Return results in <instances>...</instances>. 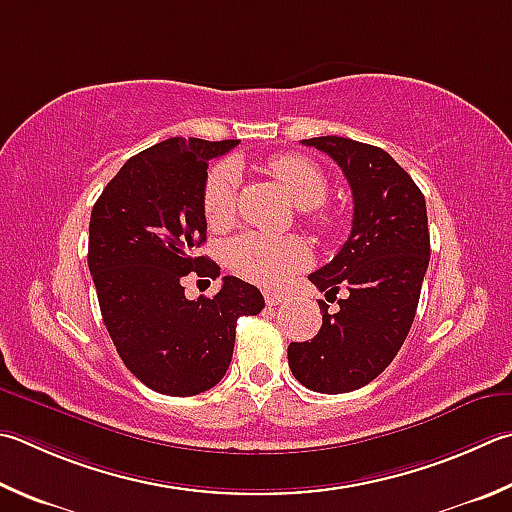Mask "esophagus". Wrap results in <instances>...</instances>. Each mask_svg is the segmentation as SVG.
Wrapping results in <instances>:
<instances>
[{
  "label": "esophagus",
  "instance_id": "1",
  "mask_svg": "<svg viewBox=\"0 0 512 512\" xmlns=\"http://www.w3.org/2000/svg\"><path fill=\"white\" fill-rule=\"evenodd\" d=\"M264 300H266L268 306H277V304H282L284 295L282 293H275V291H266L264 293Z\"/></svg>",
  "mask_w": 512,
  "mask_h": 512
}]
</instances>
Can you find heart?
<instances>
[{
  "mask_svg": "<svg viewBox=\"0 0 512 512\" xmlns=\"http://www.w3.org/2000/svg\"><path fill=\"white\" fill-rule=\"evenodd\" d=\"M297 206L309 210L327 199L329 181L313 161L300 154H277L268 161ZM239 172L232 163H221L208 174L203 188V215L210 228H226L235 217ZM322 226L327 217L318 215ZM228 264L246 280L262 286H282L293 273L311 264V248L300 237H268L262 232H246L228 244Z\"/></svg>",
  "mask_w": 512,
  "mask_h": 512,
  "instance_id": "b5f03b06",
  "label": "heart"
}]
</instances>
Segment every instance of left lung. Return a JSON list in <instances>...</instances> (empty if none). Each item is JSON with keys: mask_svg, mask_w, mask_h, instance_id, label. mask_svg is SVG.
I'll list each match as a JSON object with an SVG mask.
<instances>
[{"mask_svg": "<svg viewBox=\"0 0 512 512\" xmlns=\"http://www.w3.org/2000/svg\"><path fill=\"white\" fill-rule=\"evenodd\" d=\"M302 143L340 165L353 194V221L338 255L309 275L327 300L342 288L347 297L336 313L320 300L318 336L288 345V367L313 392L345 394L383 374L410 333L430 264L425 197L380 147L342 136Z\"/></svg>", "mask_w": 512, "mask_h": 512, "instance_id": "obj_1", "label": "left lung"}]
</instances>
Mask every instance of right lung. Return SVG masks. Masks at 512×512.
Listing matches in <instances>:
<instances>
[{
    "label": "right lung",
    "mask_w": 512,
    "mask_h": 512,
    "mask_svg": "<svg viewBox=\"0 0 512 512\" xmlns=\"http://www.w3.org/2000/svg\"><path fill=\"white\" fill-rule=\"evenodd\" d=\"M239 141L167 138L129 159L91 210L89 271L102 320L125 367L154 392L194 396L224 378L241 315L257 286L226 275L215 297L188 300V273L219 277L206 241L208 161Z\"/></svg>",
    "instance_id": "right-lung-1"
}]
</instances>
